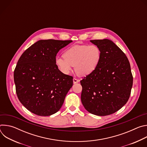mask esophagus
Returning a JSON list of instances; mask_svg holds the SVG:
<instances>
[{"label":"esophagus","instance_id":"esophagus-1","mask_svg":"<svg viewBox=\"0 0 147 147\" xmlns=\"http://www.w3.org/2000/svg\"><path fill=\"white\" fill-rule=\"evenodd\" d=\"M79 81H80V80H79L78 79H77V78H73V83H74V84L78 83Z\"/></svg>","mask_w":147,"mask_h":147}]
</instances>
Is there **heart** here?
<instances>
[{"mask_svg":"<svg viewBox=\"0 0 147 147\" xmlns=\"http://www.w3.org/2000/svg\"><path fill=\"white\" fill-rule=\"evenodd\" d=\"M63 57H56L55 64L59 70L68 74L74 66L76 73L88 76L97 68L100 59V51L95 45H75L67 49Z\"/></svg>","mask_w":147,"mask_h":147,"instance_id":"1","label":"heart"}]
</instances>
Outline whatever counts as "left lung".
<instances>
[{
    "mask_svg": "<svg viewBox=\"0 0 147 147\" xmlns=\"http://www.w3.org/2000/svg\"><path fill=\"white\" fill-rule=\"evenodd\" d=\"M100 51L95 70L80 81L84 107L97 116H107L120 109L128 101L133 78L129 61L110 39L91 40Z\"/></svg>",
    "mask_w": 147,
    "mask_h": 147,
    "instance_id": "1",
    "label": "left lung"
}]
</instances>
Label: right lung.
Instances as JSON below:
<instances>
[{
    "label": "right lung",
    "mask_w": 147,
    "mask_h": 147,
    "mask_svg": "<svg viewBox=\"0 0 147 147\" xmlns=\"http://www.w3.org/2000/svg\"><path fill=\"white\" fill-rule=\"evenodd\" d=\"M72 40H39L20 57L14 71L17 97L31 112L51 116L61 108L73 86V77L55 64L58 52Z\"/></svg>",
    "instance_id": "obj_1"
}]
</instances>
